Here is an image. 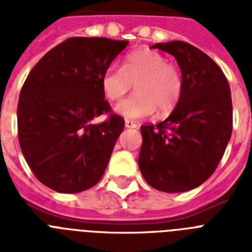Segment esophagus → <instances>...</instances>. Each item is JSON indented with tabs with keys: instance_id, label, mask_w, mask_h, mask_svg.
Returning a JSON list of instances; mask_svg holds the SVG:
<instances>
[{
	"instance_id": "esophagus-1",
	"label": "esophagus",
	"mask_w": 252,
	"mask_h": 252,
	"mask_svg": "<svg viewBox=\"0 0 252 252\" xmlns=\"http://www.w3.org/2000/svg\"><path fill=\"white\" fill-rule=\"evenodd\" d=\"M126 128H137L138 124L136 122H132V120H126Z\"/></svg>"
}]
</instances>
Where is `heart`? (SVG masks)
I'll return each mask as SVG.
<instances>
[{
    "instance_id": "obj_1",
    "label": "heart",
    "mask_w": 252,
    "mask_h": 252,
    "mask_svg": "<svg viewBox=\"0 0 252 252\" xmlns=\"http://www.w3.org/2000/svg\"><path fill=\"white\" fill-rule=\"evenodd\" d=\"M134 85L136 94L115 106V112L126 120L148 118L157 111L166 116L179 103L183 94V74L170 64L162 53L153 49H140L126 55L122 69L110 65L100 77L104 98L116 102Z\"/></svg>"
}]
</instances>
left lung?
Instances as JSON below:
<instances>
[{"mask_svg":"<svg viewBox=\"0 0 252 252\" xmlns=\"http://www.w3.org/2000/svg\"><path fill=\"white\" fill-rule=\"evenodd\" d=\"M183 74V94L166 120L141 126L138 166L158 191L184 192L215 172L233 130L230 87L220 66L186 41L157 43Z\"/></svg>","mask_w":252,"mask_h":252,"instance_id":"obj_1","label":"left lung"}]
</instances>
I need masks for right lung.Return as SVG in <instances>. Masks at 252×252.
Masks as SVG:
<instances>
[{
  "instance_id": "obj_1",
  "label": "right lung",
  "mask_w": 252,
  "mask_h": 252,
  "mask_svg": "<svg viewBox=\"0 0 252 252\" xmlns=\"http://www.w3.org/2000/svg\"><path fill=\"white\" fill-rule=\"evenodd\" d=\"M128 45L107 37H69L41 57L22 86L18 138L39 182L77 193L104 174L124 119L111 112L100 77ZM102 113L100 125L91 123Z\"/></svg>"
}]
</instances>
